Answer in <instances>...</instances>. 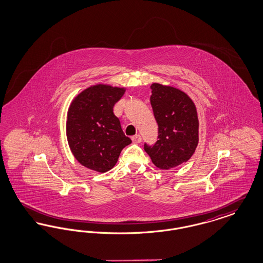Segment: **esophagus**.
Listing matches in <instances>:
<instances>
[{
  "label": "esophagus",
  "mask_w": 263,
  "mask_h": 263,
  "mask_svg": "<svg viewBox=\"0 0 263 263\" xmlns=\"http://www.w3.org/2000/svg\"><path fill=\"white\" fill-rule=\"evenodd\" d=\"M132 141H133V143H134V144H139V143H141L142 138H141L140 135H135V136H133V137H132Z\"/></svg>",
  "instance_id": "esophagus-1"
}]
</instances>
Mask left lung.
<instances>
[{
    "label": "left lung",
    "instance_id": "obj_1",
    "mask_svg": "<svg viewBox=\"0 0 263 263\" xmlns=\"http://www.w3.org/2000/svg\"><path fill=\"white\" fill-rule=\"evenodd\" d=\"M151 104L159 125L158 141L144 149L153 163L170 170L186 163L198 145L199 120L196 106L178 88L154 83L151 86Z\"/></svg>",
    "mask_w": 263,
    "mask_h": 263
}]
</instances>
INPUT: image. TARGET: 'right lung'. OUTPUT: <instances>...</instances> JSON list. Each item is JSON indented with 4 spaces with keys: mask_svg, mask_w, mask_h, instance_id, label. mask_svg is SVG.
I'll return each instance as SVG.
<instances>
[{
    "mask_svg": "<svg viewBox=\"0 0 263 263\" xmlns=\"http://www.w3.org/2000/svg\"><path fill=\"white\" fill-rule=\"evenodd\" d=\"M125 88L98 84L84 89L72 100L66 122L70 150L82 165L106 173L117 163L131 139L123 133L113 113Z\"/></svg>",
    "mask_w": 263,
    "mask_h": 263,
    "instance_id": "right-lung-1",
    "label": "right lung"
}]
</instances>
